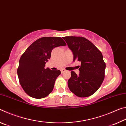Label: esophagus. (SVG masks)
Instances as JSON below:
<instances>
[{
	"instance_id": "obj_1",
	"label": "esophagus",
	"mask_w": 126,
	"mask_h": 126,
	"mask_svg": "<svg viewBox=\"0 0 126 126\" xmlns=\"http://www.w3.org/2000/svg\"><path fill=\"white\" fill-rule=\"evenodd\" d=\"M61 73H64V72L65 71V70H64V69H61Z\"/></svg>"
}]
</instances>
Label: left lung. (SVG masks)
I'll use <instances>...</instances> for the list:
<instances>
[{
    "label": "left lung",
    "mask_w": 126,
    "mask_h": 126,
    "mask_svg": "<svg viewBox=\"0 0 126 126\" xmlns=\"http://www.w3.org/2000/svg\"><path fill=\"white\" fill-rule=\"evenodd\" d=\"M63 39L73 53V62L81 63L78 66V75L73 71L71 72L68 87L77 96H90L99 89L104 78L106 63L102 53L85 38L69 36Z\"/></svg>",
    "instance_id": "obj_1"
}]
</instances>
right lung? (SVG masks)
<instances>
[{
  "instance_id": "right-lung-1",
  "label": "right lung",
  "mask_w": 126,
  "mask_h": 126,
  "mask_svg": "<svg viewBox=\"0 0 126 126\" xmlns=\"http://www.w3.org/2000/svg\"><path fill=\"white\" fill-rule=\"evenodd\" d=\"M65 46L60 37H43L33 42L22 54L17 73L21 86L28 95L40 99L52 92L61 72L44 67L53 49Z\"/></svg>"
}]
</instances>
